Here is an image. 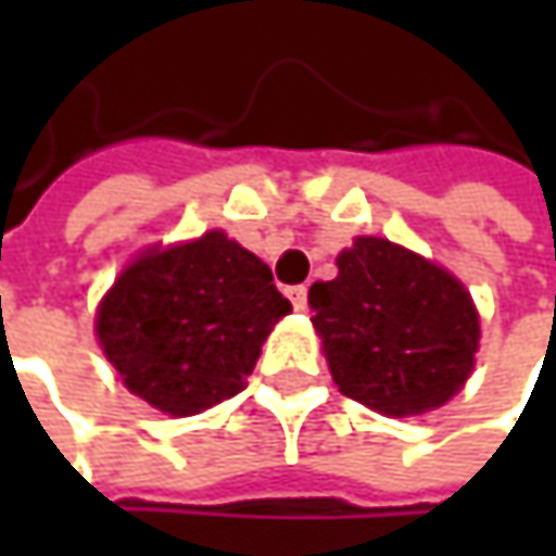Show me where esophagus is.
Segmentation results:
<instances>
[{
    "mask_svg": "<svg viewBox=\"0 0 556 556\" xmlns=\"http://www.w3.org/2000/svg\"><path fill=\"white\" fill-rule=\"evenodd\" d=\"M306 285H293V288H288V296L290 303H293V309H306Z\"/></svg>",
    "mask_w": 556,
    "mask_h": 556,
    "instance_id": "34e87169",
    "label": "esophagus"
}]
</instances>
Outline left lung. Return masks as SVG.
Returning a JSON list of instances; mask_svg holds the SVG:
<instances>
[{"mask_svg":"<svg viewBox=\"0 0 556 556\" xmlns=\"http://www.w3.org/2000/svg\"><path fill=\"white\" fill-rule=\"evenodd\" d=\"M340 275L309 288L340 393L380 415L445 405L473 371L480 315L455 275L383 238L337 256Z\"/></svg>","mask_w":556,"mask_h":556,"instance_id":"1","label":"left lung"}]
</instances>
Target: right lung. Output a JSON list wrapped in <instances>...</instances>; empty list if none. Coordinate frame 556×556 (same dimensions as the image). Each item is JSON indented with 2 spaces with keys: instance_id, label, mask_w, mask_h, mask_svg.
I'll return each mask as SVG.
<instances>
[{
  "instance_id": "obj_1",
  "label": "right lung",
  "mask_w": 556,
  "mask_h": 556,
  "mask_svg": "<svg viewBox=\"0 0 556 556\" xmlns=\"http://www.w3.org/2000/svg\"><path fill=\"white\" fill-rule=\"evenodd\" d=\"M290 303L271 268L223 231L148 250L101 300L96 328L123 383L166 415H198L247 387Z\"/></svg>"
}]
</instances>
